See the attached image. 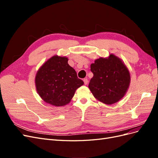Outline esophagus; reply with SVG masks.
<instances>
[{"label": "esophagus", "instance_id": "esophagus-1", "mask_svg": "<svg viewBox=\"0 0 158 158\" xmlns=\"http://www.w3.org/2000/svg\"><path fill=\"white\" fill-rule=\"evenodd\" d=\"M83 81H84V84H85V85H87V84H88V80L87 78H84V79L83 80Z\"/></svg>", "mask_w": 158, "mask_h": 158}]
</instances>
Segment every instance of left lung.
<instances>
[{
    "label": "left lung",
    "instance_id": "left-lung-1",
    "mask_svg": "<svg viewBox=\"0 0 158 158\" xmlns=\"http://www.w3.org/2000/svg\"><path fill=\"white\" fill-rule=\"evenodd\" d=\"M94 74L88 88L98 101L111 105L125 96L131 83V75L124 62L114 54L95 60L90 65Z\"/></svg>",
    "mask_w": 158,
    "mask_h": 158
}]
</instances>
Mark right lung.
I'll list each match as a JSON object with an SVG mask.
<instances>
[{"mask_svg": "<svg viewBox=\"0 0 158 158\" xmlns=\"http://www.w3.org/2000/svg\"><path fill=\"white\" fill-rule=\"evenodd\" d=\"M68 60L66 56L54 55L45 61L36 73L37 94L51 106L60 107L69 104L76 90L84 85Z\"/></svg>", "mask_w": 158, "mask_h": 158, "instance_id": "right-lung-1", "label": "right lung"}]
</instances>
